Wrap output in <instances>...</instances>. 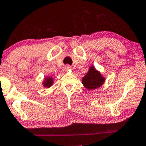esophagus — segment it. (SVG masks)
Here are the masks:
<instances>
[{
  "instance_id": "obj_1",
  "label": "esophagus",
  "mask_w": 146,
  "mask_h": 146,
  "mask_svg": "<svg viewBox=\"0 0 146 146\" xmlns=\"http://www.w3.org/2000/svg\"><path fill=\"white\" fill-rule=\"evenodd\" d=\"M71 69V67L69 66V65H66V66L65 67V70H68V69Z\"/></svg>"
}]
</instances>
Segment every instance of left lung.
I'll return each instance as SVG.
<instances>
[{
    "instance_id": "left-lung-1",
    "label": "left lung",
    "mask_w": 146,
    "mask_h": 146,
    "mask_svg": "<svg viewBox=\"0 0 146 146\" xmlns=\"http://www.w3.org/2000/svg\"><path fill=\"white\" fill-rule=\"evenodd\" d=\"M104 79L100 73L96 71L93 67H91L88 73L83 78L82 82L87 89L91 90L99 87L104 83Z\"/></svg>"
}]
</instances>
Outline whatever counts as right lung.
<instances>
[{"label":"right lung","mask_w":146,"mask_h":146,"mask_svg":"<svg viewBox=\"0 0 146 146\" xmlns=\"http://www.w3.org/2000/svg\"><path fill=\"white\" fill-rule=\"evenodd\" d=\"M53 83V80L52 79V78L51 77H49L48 79H46V81L44 82V87H50L51 86H52V84Z\"/></svg>","instance_id":"add662e5"}]
</instances>
